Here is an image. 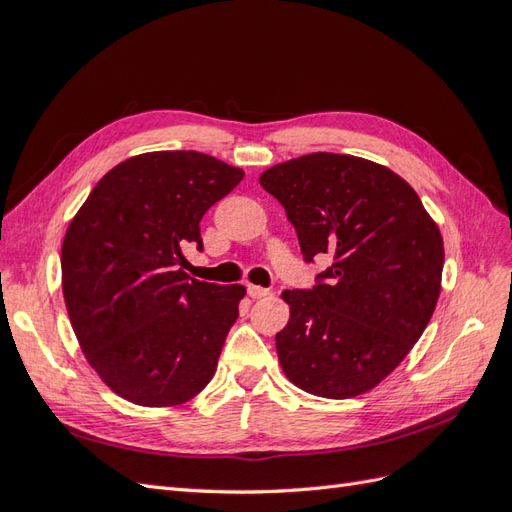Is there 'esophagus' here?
Masks as SVG:
<instances>
[{"mask_svg":"<svg viewBox=\"0 0 512 512\" xmlns=\"http://www.w3.org/2000/svg\"><path fill=\"white\" fill-rule=\"evenodd\" d=\"M247 294H250L252 299H262V297H267V294H269V288H262V286L250 284V286H247Z\"/></svg>","mask_w":512,"mask_h":512,"instance_id":"obj_1","label":"esophagus"}]
</instances>
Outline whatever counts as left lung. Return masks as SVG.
<instances>
[{"instance_id":"1","label":"left lung","mask_w":512,"mask_h":512,"mask_svg":"<svg viewBox=\"0 0 512 512\" xmlns=\"http://www.w3.org/2000/svg\"><path fill=\"white\" fill-rule=\"evenodd\" d=\"M260 185L280 200L305 262L331 265L305 290H284L290 320L275 335L284 374L329 399L384 380L423 335L440 297L442 235L393 170L342 153L275 164Z\"/></svg>"}]
</instances>
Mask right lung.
I'll list each match as a JSON object with an SVG mask.
<instances>
[{"label":"right lung","mask_w":512,"mask_h":512,"mask_svg":"<svg viewBox=\"0 0 512 512\" xmlns=\"http://www.w3.org/2000/svg\"><path fill=\"white\" fill-rule=\"evenodd\" d=\"M243 170L198 151H153L98 181L61 245L76 339L100 378L138 406H177L205 389L239 318L241 284L190 280L185 245Z\"/></svg>","instance_id":"add662e5"}]
</instances>
